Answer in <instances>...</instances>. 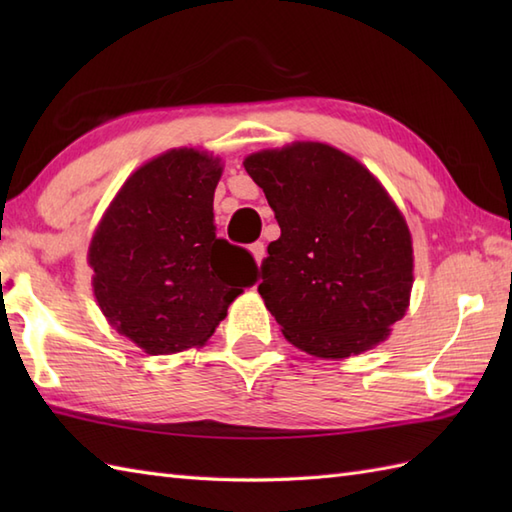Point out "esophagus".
Wrapping results in <instances>:
<instances>
[{"label":"esophagus","instance_id":"1","mask_svg":"<svg viewBox=\"0 0 512 512\" xmlns=\"http://www.w3.org/2000/svg\"><path fill=\"white\" fill-rule=\"evenodd\" d=\"M250 253H253V257H255V262H257V264H262V262H264V257H266V246H264V242H255V244H250Z\"/></svg>","mask_w":512,"mask_h":512}]
</instances>
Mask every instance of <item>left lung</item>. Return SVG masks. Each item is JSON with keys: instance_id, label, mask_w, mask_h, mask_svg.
<instances>
[{"instance_id": "1", "label": "left lung", "mask_w": 512, "mask_h": 512, "mask_svg": "<svg viewBox=\"0 0 512 512\" xmlns=\"http://www.w3.org/2000/svg\"><path fill=\"white\" fill-rule=\"evenodd\" d=\"M281 237L270 242L259 295L299 350L345 358L387 339L413 286L409 228L361 162L321 143L244 160Z\"/></svg>"}]
</instances>
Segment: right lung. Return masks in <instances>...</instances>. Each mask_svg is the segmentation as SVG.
<instances>
[{
  "label": "right lung",
  "mask_w": 512,
  "mask_h": 512,
  "mask_svg": "<svg viewBox=\"0 0 512 512\" xmlns=\"http://www.w3.org/2000/svg\"><path fill=\"white\" fill-rule=\"evenodd\" d=\"M220 176L217 160L171 149L123 184L92 237L96 301L147 354L202 345L257 281L253 255L215 235Z\"/></svg>",
  "instance_id": "1"
}]
</instances>
